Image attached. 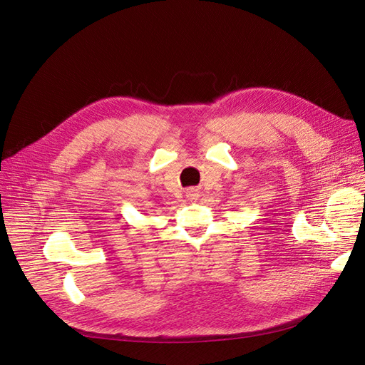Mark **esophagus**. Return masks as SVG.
Instances as JSON below:
<instances>
[{
    "instance_id": "obj_1",
    "label": "esophagus",
    "mask_w": 365,
    "mask_h": 365,
    "mask_svg": "<svg viewBox=\"0 0 365 365\" xmlns=\"http://www.w3.org/2000/svg\"><path fill=\"white\" fill-rule=\"evenodd\" d=\"M185 196L189 197V200H197V196H200V192H197L196 189H189V190H187Z\"/></svg>"
}]
</instances>
